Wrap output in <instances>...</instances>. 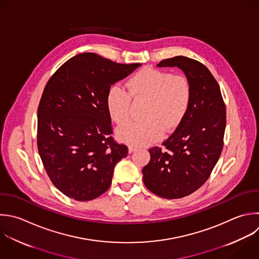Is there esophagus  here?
<instances>
[{
  "label": "esophagus",
  "mask_w": 259,
  "mask_h": 259,
  "mask_svg": "<svg viewBox=\"0 0 259 259\" xmlns=\"http://www.w3.org/2000/svg\"><path fill=\"white\" fill-rule=\"evenodd\" d=\"M138 150V147L137 146H135V145H130L128 146V152L130 153H134L135 151H137Z\"/></svg>",
  "instance_id": "esophagus-1"
}]
</instances>
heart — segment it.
<instances>
[{
  "label": "heart",
  "instance_id": "1",
  "mask_svg": "<svg viewBox=\"0 0 259 259\" xmlns=\"http://www.w3.org/2000/svg\"><path fill=\"white\" fill-rule=\"evenodd\" d=\"M128 93L119 86H112L106 95V108L110 118L120 124L131 115L132 97L146 100L142 121L121 125L117 135L134 145H148L163 136L164 130H176L185 118L192 101V87L182 75L145 68L126 82Z\"/></svg>",
  "mask_w": 259,
  "mask_h": 259
}]
</instances>
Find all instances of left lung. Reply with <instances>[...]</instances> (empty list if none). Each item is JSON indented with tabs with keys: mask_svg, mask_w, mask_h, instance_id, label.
Masks as SVG:
<instances>
[{
	"mask_svg": "<svg viewBox=\"0 0 259 259\" xmlns=\"http://www.w3.org/2000/svg\"><path fill=\"white\" fill-rule=\"evenodd\" d=\"M157 67L181 69L192 87L190 108L176 131L149 149L151 159L143 168L146 187L164 198H180L197 190L209 177L224 146L226 105L220 86L198 61L178 56Z\"/></svg>",
	"mask_w": 259,
	"mask_h": 259,
	"instance_id": "obj_1",
	"label": "left lung"
}]
</instances>
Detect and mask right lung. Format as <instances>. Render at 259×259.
Listing matches in <instances>:
<instances>
[{
    "label": "right lung",
    "mask_w": 259,
    "mask_h": 259,
    "mask_svg": "<svg viewBox=\"0 0 259 259\" xmlns=\"http://www.w3.org/2000/svg\"><path fill=\"white\" fill-rule=\"evenodd\" d=\"M141 64H118L85 53L67 61L47 83L37 114V148L54 185L79 201L110 186L127 147L112 138L106 95Z\"/></svg>",
    "instance_id": "right-lung-1"
}]
</instances>
